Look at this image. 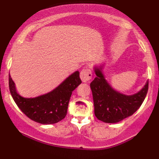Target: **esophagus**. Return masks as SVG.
<instances>
[{
	"label": "esophagus",
	"instance_id": "1",
	"mask_svg": "<svg viewBox=\"0 0 159 159\" xmlns=\"http://www.w3.org/2000/svg\"><path fill=\"white\" fill-rule=\"evenodd\" d=\"M80 76H81V78L83 82L89 81L90 80H91V78H92V71L88 68L83 69L81 71V75H80Z\"/></svg>",
	"mask_w": 159,
	"mask_h": 159
}]
</instances>
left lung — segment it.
<instances>
[{
  "label": "left lung",
  "instance_id": "8db88e82",
  "mask_svg": "<svg viewBox=\"0 0 159 159\" xmlns=\"http://www.w3.org/2000/svg\"><path fill=\"white\" fill-rule=\"evenodd\" d=\"M96 77L90 83L94 102V113L98 120L107 123H115L132 116L142 105L148 92L147 82L141 90L126 96L111 88L102 73L101 69H95Z\"/></svg>",
  "mask_w": 159,
  "mask_h": 159
}]
</instances>
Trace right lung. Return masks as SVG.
Masks as SVG:
<instances>
[{
	"instance_id": "1",
	"label": "right lung",
	"mask_w": 159,
	"mask_h": 159,
	"mask_svg": "<svg viewBox=\"0 0 159 159\" xmlns=\"http://www.w3.org/2000/svg\"><path fill=\"white\" fill-rule=\"evenodd\" d=\"M76 71L48 93L36 98H24L16 92L15 84L9 76L10 93L17 106L27 117L41 124H54L64 119L72 92L81 80Z\"/></svg>"
}]
</instances>
